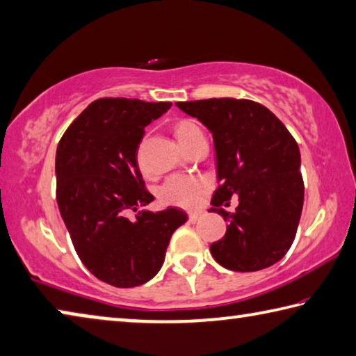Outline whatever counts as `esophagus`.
Returning a JSON list of instances; mask_svg holds the SVG:
<instances>
[{"label":"esophagus","mask_w":356,"mask_h":356,"mask_svg":"<svg viewBox=\"0 0 356 356\" xmlns=\"http://www.w3.org/2000/svg\"><path fill=\"white\" fill-rule=\"evenodd\" d=\"M200 216H202V213H199V211L189 213V222H197V220L200 219Z\"/></svg>","instance_id":"34e87169"}]
</instances>
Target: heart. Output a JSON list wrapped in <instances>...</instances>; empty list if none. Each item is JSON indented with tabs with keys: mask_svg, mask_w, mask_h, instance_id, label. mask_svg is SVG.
<instances>
[{
	"mask_svg": "<svg viewBox=\"0 0 356 356\" xmlns=\"http://www.w3.org/2000/svg\"><path fill=\"white\" fill-rule=\"evenodd\" d=\"M175 136L178 137L179 143L184 145L189 142L192 137L200 134L202 129L199 124L192 120H179L175 124ZM208 189L207 179L197 175L188 173H177L168 177L159 188V199L167 203V205L179 207V208H192L200 202L202 195Z\"/></svg>",
	"mask_w": 356,
	"mask_h": 356,
	"instance_id": "b5f03b06",
	"label": "heart"
}]
</instances>
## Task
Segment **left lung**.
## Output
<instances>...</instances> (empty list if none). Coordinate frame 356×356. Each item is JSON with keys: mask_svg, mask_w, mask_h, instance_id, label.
Wrapping results in <instances>:
<instances>
[{"mask_svg": "<svg viewBox=\"0 0 356 356\" xmlns=\"http://www.w3.org/2000/svg\"><path fill=\"white\" fill-rule=\"evenodd\" d=\"M177 106L200 120L214 138L218 189L211 211L229 222L225 236L209 248L214 260L240 273L275 265L292 246L305 200L296 140L275 113L249 99ZM232 196L238 197V207L229 213L223 207Z\"/></svg>", "mask_w": 356, "mask_h": 356, "instance_id": "1", "label": "left lung"}]
</instances>
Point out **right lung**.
I'll return each mask as SVG.
<instances>
[{
    "label": "right lung",
    "mask_w": 356,
    "mask_h": 356,
    "mask_svg": "<svg viewBox=\"0 0 356 356\" xmlns=\"http://www.w3.org/2000/svg\"><path fill=\"white\" fill-rule=\"evenodd\" d=\"M170 102L102 97L91 102L56 148V202L75 252L102 282L129 289L148 282L165 259L173 232L188 216L178 208L137 211L154 199L137 164L145 127Z\"/></svg>",
    "instance_id": "right-lung-1"
}]
</instances>
